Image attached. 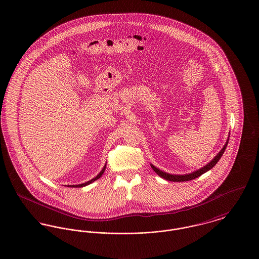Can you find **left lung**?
<instances>
[{"instance_id":"obj_1","label":"left lung","mask_w":259,"mask_h":259,"mask_svg":"<svg viewBox=\"0 0 259 259\" xmlns=\"http://www.w3.org/2000/svg\"><path fill=\"white\" fill-rule=\"evenodd\" d=\"M228 143H229V138L227 140V142H226L225 146L223 147V149L220 151L219 154H218L214 159H212L208 164H206L205 166L201 167L198 170H195V171H193V172H191V174H188V175H183V176L170 175V174H167V172H164V171L160 170L158 167H156L155 165H153L152 163H151V166H152V168L155 170V172H156L158 176H159L160 178L166 179V180H169V181H175V182H179V181H180V182H181V181L192 180V179H195L196 178L200 177V176H202L203 174L207 172L208 170H210L211 168H213V167L216 165V163L219 161L221 157L223 156V154H224V152H225V150H226V148H227Z\"/></svg>"}]
</instances>
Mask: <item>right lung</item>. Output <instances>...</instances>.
I'll list each match as a JSON object with an SVG mask.
<instances>
[{
	"label": "right lung",
	"mask_w": 259,
	"mask_h": 259,
	"mask_svg": "<svg viewBox=\"0 0 259 259\" xmlns=\"http://www.w3.org/2000/svg\"><path fill=\"white\" fill-rule=\"evenodd\" d=\"M106 165V164H105ZM105 165L103 166V168L101 169V171H100V174L96 177V178H94L93 179H91V180H89V181H87V182H84V183H81V184H78V185H68V187H83V186H85V185H89V184H91L92 182H94V181H96L97 179H100V177L103 175V172H104V169H105Z\"/></svg>",
	"instance_id": "obj_1"
}]
</instances>
